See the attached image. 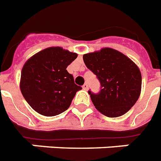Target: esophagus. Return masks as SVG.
<instances>
[{
  "instance_id": "34e87169",
  "label": "esophagus",
  "mask_w": 161,
  "mask_h": 161,
  "mask_svg": "<svg viewBox=\"0 0 161 161\" xmlns=\"http://www.w3.org/2000/svg\"><path fill=\"white\" fill-rule=\"evenodd\" d=\"M83 88L84 89V90H88V83H84V84L83 85Z\"/></svg>"
}]
</instances>
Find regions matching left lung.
<instances>
[{"instance_id":"obj_1","label":"left lung","mask_w":161,"mask_h":161,"mask_svg":"<svg viewBox=\"0 0 161 161\" xmlns=\"http://www.w3.org/2000/svg\"><path fill=\"white\" fill-rule=\"evenodd\" d=\"M86 67L100 82V90H88L92 102L103 115L115 118L125 114L140 97L142 78L136 64L114 49L105 48L83 57Z\"/></svg>"}]
</instances>
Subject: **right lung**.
Instances as JSON below:
<instances>
[{
    "label": "right lung",
    "mask_w": 161,
    "mask_h": 161,
    "mask_svg": "<svg viewBox=\"0 0 161 161\" xmlns=\"http://www.w3.org/2000/svg\"><path fill=\"white\" fill-rule=\"evenodd\" d=\"M78 54L62 47H49L39 52L24 64L20 88L26 101L44 116H55L68 109L82 87L74 83L68 66Z\"/></svg>",
    "instance_id": "right-lung-1"
}]
</instances>
